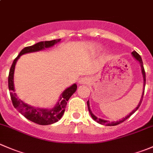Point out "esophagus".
<instances>
[{"instance_id": "esophagus-1", "label": "esophagus", "mask_w": 153, "mask_h": 153, "mask_svg": "<svg viewBox=\"0 0 153 153\" xmlns=\"http://www.w3.org/2000/svg\"><path fill=\"white\" fill-rule=\"evenodd\" d=\"M88 83H89V80L86 78H81L78 81V84H80V85H81V84H87Z\"/></svg>"}]
</instances>
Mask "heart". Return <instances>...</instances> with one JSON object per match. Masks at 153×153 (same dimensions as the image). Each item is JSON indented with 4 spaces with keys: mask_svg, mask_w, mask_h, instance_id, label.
<instances>
[{
    "mask_svg": "<svg viewBox=\"0 0 153 153\" xmlns=\"http://www.w3.org/2000/svg\"><path fill=\"white\" fill-rule=\"evenodd\" d=\"M101 49V48H99V49Z\"/></svg>",
    "mask_w": 153,
    "mask_h": 153,
    "instance_id": "heart-1",
    "label": "heart"
}]
</instances>
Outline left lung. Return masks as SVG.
<instances>
[{
  "label": "left lung",
  "instance_id": "left-lung-1",
  "mask_svg": "<svg viewBox=\"0 0 153 153\" xmlns=\"http://www.w3.org/2000/svg\"><path fill=\"white\" fill-rule=\"evenodd\" d=\"M132 56L134 58H135V60H136L137 61H138V63L140 64V65H141V72H142V75H143V92H142V95H141V100H140L139 103H138V106H136V108H135V109H133V110L132 111V112H130V113L129 114V115H126L125 118H123L122 120H120V121H112V122H110V121H106V120H104V119H101V118H98V117L95 116V115H94L93 113L92 112V111H91L90 109V106H89V101H87V106H88V109H89V113H90L91 116H92V119L95 120L96 122L99 123V124H105L106 126H115V125H118L119 124H121V123L124 122V121H126L127 118H129V117L131 116V115H132V114L134 113V112H135V111L137 110V109L139 108L140 105H141V102H142V100H143V93H144V88H145V84H146V75H145V71H144V68H143V61H142V59H141V57L139 55H138V53H137L135 51H133V52H132Z\"/></svg>",
  "mask_w": 153,
  "mask_h": 153
}]
</instances>
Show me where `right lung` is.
Returning a JSON list of instances; mask_svg holds the SVG:
<instances>
[{
	"label": "right lung",
	"instance_id": "1",
	"mask_svg": "<svg viewBox=\"0 0 153 153\" xmlns=\"http://www.w3.org/2000/svg\"><path fill=\"white\" fill-rule=\"evenodd\" d=\"M61 39L52 40L49 41H41L30 47H27L22 49L19 55L14 60L10 68V74L8 78L9 90L10 91V97L12 99V104L14 107L18 110V112L22 114L25 118L32 122L40 125H49L54 124L58 121L63 116L65 111L68 100L75 93L77 89V84H73L69 87H67L60 95V98L54 107L51 109L47 108H38L35 106L29 105L23 101H21L15 92V86H14V72L15 68L18 60L20 57L24 54L29 52H38V51L45 49L46 48L53 47L57 43L60 42Z\"/></svg>",
	"mask_w": 153,
	"mask_h": 153
}]
</instances>
